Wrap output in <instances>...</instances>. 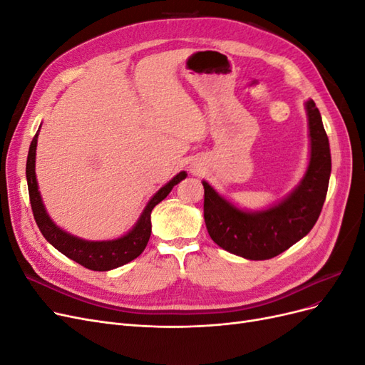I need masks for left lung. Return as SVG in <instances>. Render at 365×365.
Listing matches in <instances>:
<instances>
[{"mask_svg": "<svg viewBox=\"0 0 365 365\" xmlns=\"http://www.w3.org/2000/svg\"><path fill=\"white\" fill-rule=\"evenodd\" d=\"M311 158L297 189L262 212H244L204 185V219L215 244L250 260H267L303 239L315 225L327 195L330 169L329 138L314 101L306 102Z\"/></svg>", "mask_w": 365, "mask_h": 365, "instance_id": "left-lung-1", "label": "left lung"}]
</instances>
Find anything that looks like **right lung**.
<instances>
[{"label":"right lung","mask_w":365,"mask_h":365,"mask_svg":"<svg viewBox=\"0 0 365 365\" xmlns=\"http://www.w3.org/2000/svg\"><path fill=\"white\" fill-rule=\"evenodd\" d=\"M38 134L33 137L31 145L29 149L27 165H26V175H27V185H29V196H30V205L33 216H35L36 224L41 230L42 236L47 239V242L61 251L63 256L77 262L82 267L91 269V271H109L126 264L128 262L137 259L140 254L145 251L150 231V213L153 207L160 204L165 196L170 193L173 185L182 181L187 173L180 172L173 180L152 196V200L148 202L146 208L138 219L135 227L132 228L128 235L123 237H118L114 240H102V242H93V240H83L76 236H71L67 231L61 230L56 224L53 222L50 216L46 212V207L42 204L41 195L38 190V181L35 173V158H36V145H38Z\"/></svg>","instance_id":"add662e5"}]
</instances>
